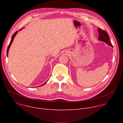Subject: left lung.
<instances>
[{
	"label": "left lung",
	"instance_id": "1",
	"mask_svg": "<svg viewBox=\"0 0 123 123\" xmlns=\"http://www.w3.org/2000/svg\"><path fill=\"white\" fill-rule=\"evenodd\" d=\"M98 33H99L98 40L100 41L104 42L107 44H108L109 46H110L113 47L111 43L109 36L108 34V33L107 32V31L101 29L99 28H98Z\"/></svg>",
	"mask_w": 123,
	"mask_h": 123
}]
</instances>
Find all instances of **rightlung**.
Instances as JSON below:
<instances>
[{
	"mask_svg": "<svg viewBox=\"0 0 123 123\" xmlns=\"http://www.w3.org/2000/svg\"><path fill=\"white\" fill-rule=\"evenodd\" d=\"M22 29H23V28H22ZM22 29H21L19 30V31H20V30H22ZM17 32H18V31H17L15 32L14 33V34L12 35V38H11V40L10 43V44H9V46H8V48H7V56H8V55L9 50V49H10V46H11V44H12V41H13V39H14V38L15 36H16V34H17ZM47 82V81L46 82H45L44 84H43V85H41V86H42L43 85H45Z\"/></svg>",
	"mask_w": 123,
	"mask_h": 123,
	"instance_id": "obj_1",
	"label": "right lung"
}]
</instances>
